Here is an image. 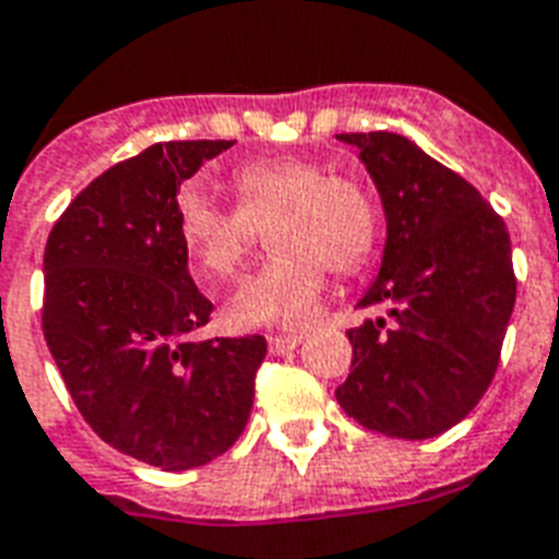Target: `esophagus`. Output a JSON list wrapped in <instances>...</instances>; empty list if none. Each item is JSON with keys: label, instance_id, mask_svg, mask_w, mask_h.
Here are the masks:
<instances>
[{"label": "esophagus", "instance_id": "34e87169", "mask_svg": "<svg viewBox=\"0 0 559 559\" xmlns=\"http://www.w3.org/2000/svg\"><path fill=\"white\" fill-rule=\"evenodd\" d=\"M300 342H304V335H271V338H267V347H271V354L280 356L285 354V350H295Z\"/></svg>", "mask_w": 559, "mask_h": 559}]
</instances>
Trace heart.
<instances>
[{"label":"heart","mask_w":559,"mask_h":559,"mask_svg":"<svg viewBox=\"0 0 559 559\" xmlns=\"http://www.w3.org/2000/svg\"><path fill=\"white\" fill-rule=\"evenodd\" d=\"M235 209L185 191L176 203L179 238L209 285L226 283L245 262L255 229L267 226L274 255L247 276L226 309L229 324L300 326L321 304L326 267L347 274L371 255L377 209L362 185L324 165L274 155L247 162L229 179Z\"/></svg>","instance_id":"1"}]
</instances>
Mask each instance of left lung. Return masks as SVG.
<instances>
[{
    "label": "left lung",
    "instance_id": "obj_1",
    "mask_svg": "<svg viewBox=\"0 0 559 559\" xmlns=\"http://www.w3.org/2000/svg\"><path fill=\"white\" fill-rule=\"evenodd\" d=\"M385 209L380 276L359 300L385 318L347 333L350 374L335 401L394 439L451 430L484 397L515 304L510 233L463 176L404 135L347 132Z\"/></svg>",
    "mask_w": 559,
    "mask_h": 559
}]
</instances>
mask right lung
I'll use <instances>...</instances> for the list:
<instances>
[{
    "label": "right lung",
    "mask_w": 559,
    "mask_h": 559,
    "mask_svg": "<svg viewBox=\"0 0 559 559\" xmlns=\"http://www.w3.org/2000/svg\"><path fill=\"white\" fill-rule=\"evenodd\" d=\"M233 141H165L108 167L44 250L40 324L91 430L165 472L226 454L250 418L262 335L194 342L212 300L188 274L176 191Z\"/></svg>",
    "instance_id": "add662e5"
}]
</instances>
